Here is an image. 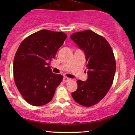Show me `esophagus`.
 <instances>
[{
    "label": "esophagus",
    "instance_id": "esophagus-1",
    "mask_svg": "<svg viewBox=\"0 0 135 135\" xmlns=\"http://www.w3.org/2000/svg\"><path fill=\"white\" fill-rule=\"evenodd\" d=\"M70 80V79L68 78V77H64L63 79V81L64 82V83H67V82H69Z\"/></svg>",
    "mask_w": 135,
    "mask_h": 135
}]
</instances>
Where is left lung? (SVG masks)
I'll return each instance as SVG.
<instances>
[{"label": "left lung", "instance_id": "left-lung-1", "mask_svg": "<svg viewBox=\"0 0 135 135\" xmlns=\"http://www.w3.org/2000/svg\"><path fill=\"white\" fill-rule=\"evenodd\" d=\"M70 38L84 52L88 79L77 80L72 98L79 104L91 107L105 97L113 83L116 70L114 52L103 37L91 30L74 33Z\"/></svg>", "mask_w": 135, "mask_h": 135}]
</instances>
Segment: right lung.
Returning <instances> with one entry per match:
<instances>
[{
  "instance_id": "add662e5",
  "label": "right lung",
  "mask_w": 135,
  "mask_h": 135,
  "mask_svg": "<svg viewBox=\"0 0 135 135\" xmlns=\"http://www.w3.org/2000/svg\"><path fill=\"white\" fill-rule=\"evenodd\" d=\"M67 35L63 32L42 30L25 38L13 62L15 84L29 104L41 106L53 98L63 75L52 72L49 66Z\"/></svg>"
}]
</instances>
